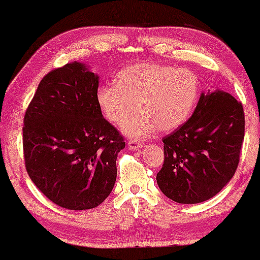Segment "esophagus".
I'll return each instance as SVG.
<instances>
[{
    "mask_svg": "<svg viewBox=\"0 0 260 260\" xmlns=\"http://www.w3.org/2000/svg\"><path fill=\"white\" fill-rule=\"evenodd\" d=\"M127 145H129L131 150H138V149L142 148V143L136 141H127Z\"/></svg>",
    "mask_w": 260,
    "mask_h": 260,
    "instance_id": "esophagus-1",
    "label": "esophagus"
}]
</instances>
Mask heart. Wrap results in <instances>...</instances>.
<instances>
[{
  "instance_id": "b5f03b06",
  "label": "heart",
  "mask_w": 260,
  "mask_h": 260,
  "mask_svg": "<svg viewBox=\"0 0 260 260\" xmlns=\"http://www.w3.org/2000/svg\"><path fill=\"white\" fill-rule=\"evenodd\" d=\"M198 77L187 69L140 62L120 71L115 84L102 85L97 103L106 120L122 125L133 140H145L158 129L170 131L186 122L199 97Z\"/></svg>"
}]
</instances>
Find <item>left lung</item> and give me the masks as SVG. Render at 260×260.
<instances>
[{
	"label": "left lung",
	"mask_w": 260,
	"mask_h": 260,
	"mask_svg": "<svg viewBox=\"0 0 260 260\" xmlns=\"http://www.w3.org/2000/svg\"><path fill=\"white\" fill-rule=\"evenodd\" d=\"M244 134L241 103L221 90L201 93L190 118L163 138L159 189L179 204L209 200L236 173Z\"/></svg>",
	"instance_id": "obj_1"
}]
</instances>
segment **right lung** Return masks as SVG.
<instances>
[{
	"mask_svg": "<svg viewBox=\"0 0 260 260\" xmlns=\"http://www.w3.org/2000/svg\"><path fill=\"white\" fill-rule=\"evenodd\" d=\"M98 74L70 62L42 78L23 119V155L39 190L72 211L97 207L117 177L125 142L102 115Z\"/></svg>",
	"mask_w": 260,
	"mask_h": 260,
	"instance_id": "1",
	"label": "right lung"
}]
</instances>
